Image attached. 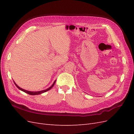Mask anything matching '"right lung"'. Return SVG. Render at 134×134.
Instances as JSON below:
<instances>
[{
  "instance_id": "add662e5",
  "label": "right lung",
  "mask_w": 134,
  "mask_h": 134,
  "mask_svg": "<svg viewBox=\"0 0 134 134\" xmlns=\"http://www.w3.org/2000/svg\"><path fill=\"white\" fill-rule=\"evenodd\" d=\"M55 82H56V80L54 82V83L52 84V86H51L50 87H49L48 88L46 89V90H43V91H38V92H31V91H26V90H23V89H22V88H20L19 87H18V86H17V85L16 84V83H15V82H14V84H15V85L16 86V87H17L19 89V90H20L21 91H23V92H25V93H27V94H30V95H38V94H41V93H44V92H47V91H49L50 90H51V89L54 87Z\"/></svg>"
}]
</instances>
